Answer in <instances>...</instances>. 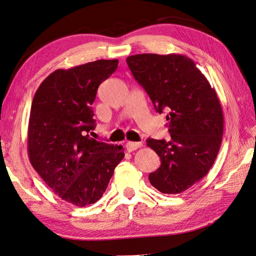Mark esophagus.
I'll use <instances>...</instances> for the list:
<instances>
[{"label": "esophagus", "instance_id": "34e87169", "mask_svg": "<svg viewBox=\"0 0 256 256\" xmlns=\"http://www.w3.org/2000/svg\"><path fill=\"white\" fill-rule=\"evenodd\" d=\"M142 146V143L141 142H127L126 144V148L128 152H134L138 148H140V147Z\"/></svg>", "mask_w": 256, "mask_h": 256}]
</instances>
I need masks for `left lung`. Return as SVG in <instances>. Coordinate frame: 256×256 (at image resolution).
Instances as JSON below:
<instances>
[{
  "label": "left lung",
  "mask_w": 256,
  "mask_h": 256,
  "mask_svg": "<svg viewBox=\"0 0 256 256\" xmlns=\"http://www.w3.org/2000/svg\"><path fill=\"white\" fill-rule=\"evenodd\" d=\"M126 60L156 111L168 112L171 140L146 141L161 160L148 180L162 193H182L208 173L220 150L224 120L218 95L194 62L182 54L144 53Z\"/></svg>",
  "instance_id": "1"
}]
</instances>
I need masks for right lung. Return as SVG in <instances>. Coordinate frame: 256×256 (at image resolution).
Segmentation results:
<instances>
[{"instance_id":"obj_1","label":"right lung","mask_w":256,"mask_h":256,"mask_svg":"<svg viewBox=\"0 0 256 256\" xmlns=\"http://www.w3.org/2000/svg\"><path fill=\"white\" fill-rule=\"evenodd\" d=\"M118 60H98L56 69L36 90L28 129L30 164L62 200L84 207L102 196L125 157L122 146L90 138L95 128L92 104L100 83Z\"/></svg>"}]
</instances>
